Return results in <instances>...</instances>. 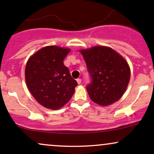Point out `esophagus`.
Wrapping results in <instances>:
<instances>
[{"instance_id":"esophagus-1","label":"esophagus","mask_w":154,"mask_h":154,"mask_svg":"<svg viewBox=\"0 0 154 154\" xmlns=\"http://www.w3.org/2000/svg\"><path fill=\"white\" fill-rule=\"evenodd\" d=\"M77 83H78V84L79 85L81 83V82H82V79H81L80 78H78V79H77Z\"/></svg>"}]
</instances>
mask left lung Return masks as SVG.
I'll return each mask as SVG.
<instances>
[{
	"mask_svg": "<svg viewBox=\"0 0 154 154\" xmlns=\"http://www.w3.org/2000/svg\"><path fill=\"white\" fill-rule=\"evenodd\" d=\"M80 53L91 77L86 87L91 99L100 106H109L120 99L130 78L126 60L106 46H95Z\"/></svg>",
	"mask_w": 154,
	"mask_h": 154,
	"instance_id": "left-lung-1",
	"label": "left lung"
}]
</instances>
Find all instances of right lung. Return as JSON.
<instances>
[{"mask_svg": "<svg viewBox=\"0 0 154 154\" xmlns=\"http://www.w3.org/2000/svg\"><path fill=\"white\" fill-rule=\"evenodd\" d=\"M70 49L55 45L44 47L29 58L25 80L31 94L39 103L56 110L69 101L77 82L63 60Z\"/></svg>", "mask_w": 154, "mask_h": 154, "instance_id": "1", "label": "right lung"}]
</instances>
